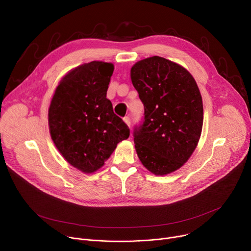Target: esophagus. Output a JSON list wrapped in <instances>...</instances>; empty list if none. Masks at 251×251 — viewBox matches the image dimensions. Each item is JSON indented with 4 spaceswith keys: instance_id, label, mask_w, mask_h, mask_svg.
Returning a JSON list of instances; mask_svg holds the SVG:
<instances>
[{
    "instance_id": "34e87169",
    "label": "esophagus",
    "mask_w": 251,
    "mask_h": 251,
    "mask_svg": "<svg viewBox=\"0 0 251 251\" xmlns=\"http://www.w3.org/2000/svg\"><path fill=\"white\" fill-rule=\"evenodd\" d=\"M124 122H125V124L128 126V127H130V125H131V122H130V118L129 117H125L124 119Z\"/></svg>"
}]
</instances>
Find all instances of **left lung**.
<instances>
[{"label":"left lung","instance_id":"left-lung-1","mask_svg":"<svg viewBox=\"0 0 251 251\" xmlns=\"http://www.w3.org/2000/svg\"><path fill=\"white\" fill-rule=\"evenodd\" d=\"M130 77L144 105L143 124L134 130L139 160L154 175L173 173L189 160L201 135L200 88L185 68L159 56L136 62Z\"/></svg>","mask_w":251,"mask_h":251}]
</instances>
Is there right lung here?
<instances>
[{
  "label": "right lung",
  "instance_id": "right-lung-1",
  "mask_svg": "<svg viewBox=\"0 0 251 251\" xmlns=\"http://www.w3.org/2000/svg\"><path fill=\"white\" fill-rule=\"evenodd\" d=\"M113 72L114 65L107 62L78 66L61 79L50 100L51 140L66 162L85 174L101 168L130 134L107 99Z\"/></svg>",
  "mask_w": 251,
  "mask_h": 251
}]
</instances>
